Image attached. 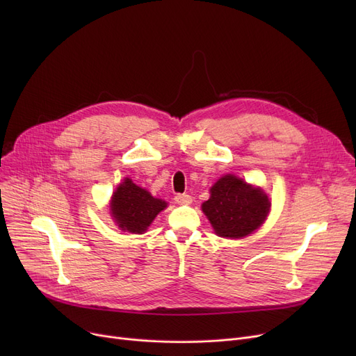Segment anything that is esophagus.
Returning <instances> with one entry per match:
<instances>
[{
	"instance_id": "1",
	"label": "esophagus",
	"mask_w": 356,
	"mask_h": 356,
	"mask_svg": "<svg viewBox=\"0 0 356 356\" xmlns=\"http://www.w3.org/2000/svg\"><path fill=\"white\" fill-rule=\"evenodd\" d=\"M175 200L177 204H191L192 203V196L191 195H186V193H179L175 196Z\"/></svg>"
}]
</instances>
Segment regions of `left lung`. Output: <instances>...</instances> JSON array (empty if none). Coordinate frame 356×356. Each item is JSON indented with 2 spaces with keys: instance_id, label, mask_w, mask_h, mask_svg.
I'll return each instance as SVG.
<instances>
[{
  "instance_id": "left-lung-1",
  "label": "left lung",
  "mask_w": 356,
  "mask_h": 356,
  "mask_svg": "<svg viewBox=\"0 0 356 356\" xmlns=\"http://www.w3.org/2000/svg\"><path fill=\"white\" fill-rule=\"evenodd\" d=\"M219 236L242 238L263 225L270 211L267 195L232 175L220 177L202 204Z\"/></svg>"
}]
</instances>
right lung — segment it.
Returning <instances> with one entry per match:
<instances>
[{"instance_id": "right-lung-1", "label": "right lung", "mask_w": 356, "mask_h": 356, "mask_svg": "<svg viewBox=\"0 0 356 356\" xmlns=\"http://www.w3.org/2000/svg\"><path fill=\"white\" fill-rule=\"evenodd\" d=\"M165 207V202L153 197L131 179H125L112 196L111 211L122 231L141 234Z\"/></svg>"}]
</instances>
